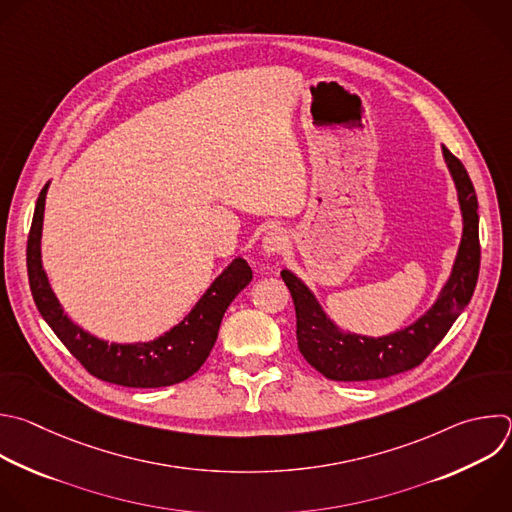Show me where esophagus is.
I'll return each mask as SVG.
<instances>
[{"mask_svg": "<svg viewBox=\"0 0 512 512\" xmlns=\"http://www.w3.org/2000/svg\"><path fill=\"white\" fill-rule=\"evenodd\" d=\"M261 247H263L265 257H275V255H279V253L285 251V247H287V237H285V233H283L281 229H271V231H267V235L263 237Z\"/></svg>", "mask_w": 512, "mask_h": 512, "instance_id": "34e87169", "label": "esophagus"}]
</instances>
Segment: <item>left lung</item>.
<instances>
[{
    "label": "left lung",
    "mask_w": 512,
    "mask_h": 512,
    "mask_svg": "<svg viewBox=\"0 0 512 512\" xmlns=\"http://www.w3.org/2000/svg\"><path fill=\"white\" fill-rule=\"evenodd\" d=\"M444 162L458 193L462 237L448 279L436 301L410 325L372 337L339 327L321 307L315 293L293 271L281 277L293 297L297 315V348L319 374L335 382H364L390 378L422 364L442 342L452 323L470 303L480 269L478 201L464 164L442 146Z\"/></svg>",
    "instance_id": "obj_1"
}]
</instances>
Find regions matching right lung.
Segmentation results:
<instances>
[{"label":"right lung","instance_id":"right-lung-1","mask_svg":"<svg viewBox=\"0 0 512 512\" xmlns=\"http://www.w3.org/2000/svg\"><path fill=\"white\" fill-rule=\"evenodd\" d=\"M50 183L42 189L28 237V279L38 311L68 352L98 380L126 388H164L191 378L209 358L231 301L251 283L243 257L233 259L195 307L162 335L138 344H108L74 323L58 301L42 263V227Z\"/></svg>","mask_w":512,"mask_h":512}]
</instances>
